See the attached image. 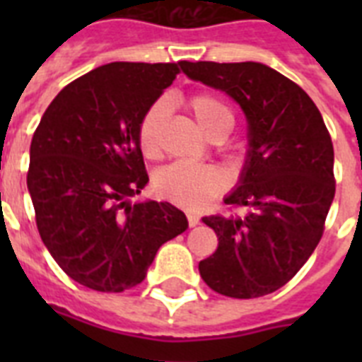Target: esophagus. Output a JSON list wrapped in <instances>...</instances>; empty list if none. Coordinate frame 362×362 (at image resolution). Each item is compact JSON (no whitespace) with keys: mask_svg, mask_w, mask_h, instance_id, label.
<instances>
[{"mask_svg":"<svg viewBox=\"0 0 362 362\" xmlns=\"http://www.w3.org/2000/svg\"><path fill=\"white\" fill-rule=\"evenodd\" d=\"M187 223H189V227L199 226V216L197 214H192V212H189V214H187Z\"/></svg>","mask_w":362,"mask_h":362,"instance_id":"esophagus-1","label":"esophagus"}]
</instances>
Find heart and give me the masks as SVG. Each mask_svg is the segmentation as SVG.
<instances>
[{"instance_id":"obj_1","label":"heart","mask_w":362,"mask_h":362,"mask_svg":"<svg viewBox=\"0 0 362 362\" xmlns=\"http://www.w3.org/2000/svg\"><path fill=\"white\" fill-rule=\"evenodd\" d=\"M186 109L193 120L212 139L220 141L235 125V110L226 99L214 92H195L187 95ZM167 118L163 101L153 103L144 112L139 124V146L146 158L153 159L161 153V129ZM227 178L220 169L210 165H192L178 161L167 165L153 176V189L165 201L182 209L199 210L212 199L226 192Z\"/></svg>"}]
</instances>
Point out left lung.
<instances>
[{
	"instance_id": "1",
	"label": "left lung",
	"mask_w": 362,
	"mask_h": 362,
	"mask_svg": "<svg viewBox=\"0 0 362 362\" xmlns=\"http://www.w3.org/2000/svg\"><path fill=\"white\" fill-rule=\"evenodd\" d=\"M193 81L218 88L242 107L250 150L227 214L203 221L218 247L199 263L204 284L220 295L255 298L297 274L320 244L331 209L334 150L315 103L303 88L255 62H180ZM244 208V215L236 210Z\"/></svg>"
}]
</instances>
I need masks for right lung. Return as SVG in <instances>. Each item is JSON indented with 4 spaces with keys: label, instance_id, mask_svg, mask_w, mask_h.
Here are the masks:
<instances>
[{
    "label": "right lung",
    "instance_id": "right-lung-1",
    "mask_svg": "<svg viewBox=\"0 0 362 362\" xmlns=\"http://www.w3.org/2000/svg\"><path fill=\"white\" fill-rule=\"evenodd\" d=\"M180 67L101 65L67 84L37 125L28 169L37 229L81 286L101 293L139 286L159 246L187 229L170 203L127 201L148 182L139 124Z\"/></svg>",
    "mask_w": 362,
    "mask_h": 362
}]
</instances>
